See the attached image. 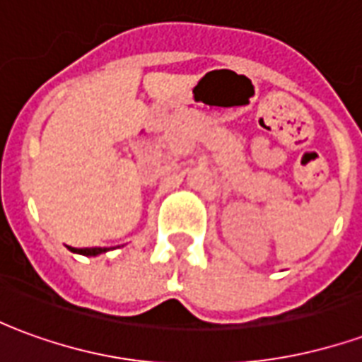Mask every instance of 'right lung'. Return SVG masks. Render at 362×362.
I'll return each instance as SVG.
<instances>
[{
    "label": "right lung",
    "instance_id": "1",
    "mask_svg": "<svg viewBox=\"0 0 362 362\" xmlns=\"http://www.w3.org/2000/svg\"><path fill=\"white\" fill-rule=\"evenodd\" d=\"M74 254H83V256H98L108 252V248H69Z\"/></svg>",
    "mask_w": 362,
    "mask_h": 362
}]
</instances>
